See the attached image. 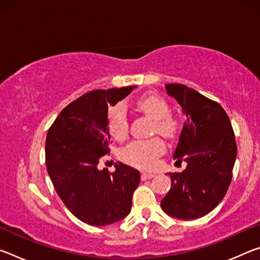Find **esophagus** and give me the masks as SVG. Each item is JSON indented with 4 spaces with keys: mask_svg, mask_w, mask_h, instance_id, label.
Returning a JSON list of instances; mask_svg holds the SVG:
<instances>
[{
    "mask_svg": "<svg viewBox=\"0 0 260 260\" xmlns=\"http://www.w3.org/2000/svg\"><path fill=\"white\" fill-rule=\"evenodd\" d=\"M155 177V173H146L143 172L142 174H141V179L142 180H148V179H151Z\"/></svg>",
    "mask_w": 260,
    "mask_h": 260,
    "instance_id": "esophagus-1",
    "label": "esophagus"
}]
</instances>
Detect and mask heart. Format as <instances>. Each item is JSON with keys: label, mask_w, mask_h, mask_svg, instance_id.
I'll list each match as a JSON object with an SVG mask.
<instances>
[{"label": "heart", "mask_w": 260, "mask_h": 260, "mask_svg": "<svg viewBox=\"0 0 260 260\" xmlns=\"http://www.w3.org/2000/svg\"><path fill=\"white\" fill-rule=\"evenodd\" d=\"M136 105L144 113L155 119V131L166 138H173L179 129V121L170 116V105L160 96L148 94L140 98ZM108 129L112 138L121 140L128 129L126 109L122 104H116L108 110ZM164 151V143L158 138L147 141H133L121 148L120 159L126 164L150 169L156 161L157 156Z\"/></svg>", "instance_id": "heart-1"}]
</instances>
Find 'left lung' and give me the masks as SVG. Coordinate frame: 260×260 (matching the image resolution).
<instances>
[{"instance_id":"1","label":"left lung","mask_w":260,"mask_h":260,"mask_svg":"<svg viewBox=\"0 0 260 260\" xmlns=\"http://www.w3.org/2000/svg\"><path fill=\"white\" fill-rule=\"evenodd\" d=\"M165 89L186 116L173 158L187 167L167 173L172 184L160 205L173 218L197 219L212 211L230 187L237 153L234 132L217 102L180 83H167Z\"/></svg>"}]
</instances>
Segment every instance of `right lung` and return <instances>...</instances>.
Here are the masks:
<instances>
[{"label":"right lung","instance_id":"obj_1","mask_svg":"<svg viewBox=\"0 0 260 260\" xmlns=\"http://www.w3.org/2000/svg\"><path fill=\"white\" fill-rule=\"evenodd\" d=\"M136 86L89 91L61 110L46 140V164L65 206L91 226H107L127 217L140 172L118 161L116 171L100 170L110 152L108 109Z\"/></svg>","mask_w":260,"mask_h":260}]
</instances>
